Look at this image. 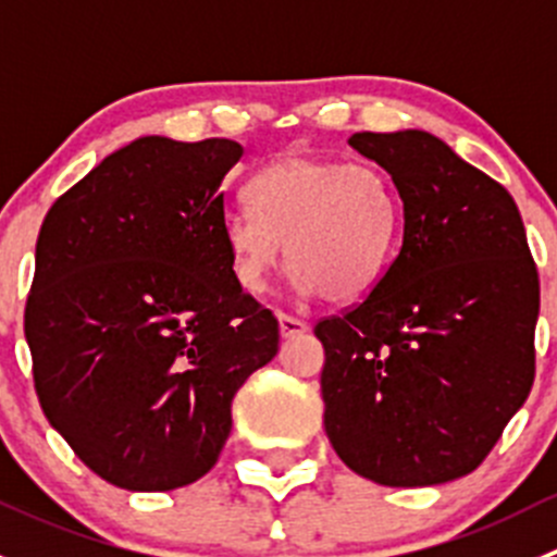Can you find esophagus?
Returning a JSON list of instances; mask_svg holds the SVG:
<instances>
[{"label": "esophagus", "mask_w": 557, "mask_h": 557, "mask_svg": "<svg viewBox=\"0 0 557 557\" xmlns=\"http://www.w3.org/2000/svg\"><path fill=\"white\" fill-rule=\"evenodd\" d=\"M277 318H280V334H283L285 339H288V336H299V334H305V331L310 329V325H307L305 320L294 318V314H288V312H280Z\"/></svg>", "instance_id": "obj_1"}]
</instances>
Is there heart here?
Returning <instances> with one entry per match:
<instances>
[{
    "mask_svg": "<svg viewBox=\"0 0 557 557\" xmlns=\"http://www.w3.org/2000/svg\"><path fill=\"white\" fill-rule=\"evenodd\" d=\"M247 196L252 207L234 210L223 226L245 294L269 288L285 243L305 296L356 301L383 277L401 205L380 166L290 153L263 166Z\"/></svg>",
    "mask_w": 557,
    "mask_h": 557,
    "instance_id": "heart-1",
    "label": "heart"
}]
</instances>
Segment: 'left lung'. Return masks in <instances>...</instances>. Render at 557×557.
Returning <instances> with one entry per match:
<instances>
[{
	"mask_svg": "<svg viewBox=\"0 0 557 557\" xmlns=\"http://www.w3.org/2000/svg\"><path fill=\"white\" fill-rule=\"evenodd\" d=\"M347 143L391 174L401 245L356 305L320 318L331 447L387 487L474 471L536 374L539 272L502 183L418 128Z\"/></svg>",
	"mask_w": 557,
	"mask_h": 557,
	"instance_id": "obj_1",
	"label": "left lung"
}]
</instances>
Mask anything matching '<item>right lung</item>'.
<instances>
[{
    "label": "right lung",
    "mask_w": 557,
    "mask_h": 557,
    "mask_svg": "<svg viewBox=\"0 0 557 557\" xmlns=\"http://www.w3.org/2000/svg\"><path fill=\"white\" fill-rule=\"evenodd\" d=\"M232 139L143 137L53 201L24 331L48 423L123 491L215 466L234 393L277 356L280 323L234 277L221 183Z\"/></svg>",
    "instance_id": "right-lung-1"
}]
</instances>
